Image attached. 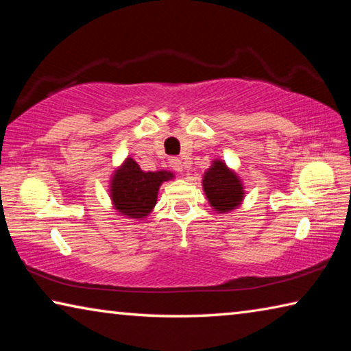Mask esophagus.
Segmentation results:
<instances>
[{"mask_svg": "<svg viewBox=\"0 0 351 351\" xmlns=\"http://www.w3.org/2000/svg\"><path fill=\"white\" fill-rule=\"evenodd\" d=\"M170 167L173 169L175 171H182V161L180 158H171L170 159Z\"/></svg>", "mask_w": 351, "mask_h": 351, "instance_id": "obj_1", "label": "esophagus"}]
</instances>
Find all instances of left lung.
<instances>
[{
  "label": "left lung",
  "mask_w": 351,
  "mask_h": 351,
  "mask_svg": "<svg viewBox=\"0 0 351 351\" xmlns=\"http://www.w3.org/2000/svg\"><path fill=\"white\" fill-rule=\"evenodd\" d=\"M201 186L210 207L217 213L232 212L245 199L243 181L223 159H213L210 167L204 171Z\"/></svg>",
  "instance_id": "1"
}]
</instances>
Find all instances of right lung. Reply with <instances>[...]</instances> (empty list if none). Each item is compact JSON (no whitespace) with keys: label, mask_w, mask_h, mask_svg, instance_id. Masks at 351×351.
<instances>
[{"label":"right lung","mask_w":351,"mask_h":351,"mask_svg":"<svg viewBox=\"0 0 351 351\" xmlns=\"http://www.w3.org/2000/svg\"><path fill=\"white\" fill-rule=\"evenodd\" d=\"M173 178L169 170L144 171L128 156L111 175L108 189L111 204L119 215L145 219L156 206L159 187Z\"/></svg>","instance_id":"add662e5"}]
</instances>
